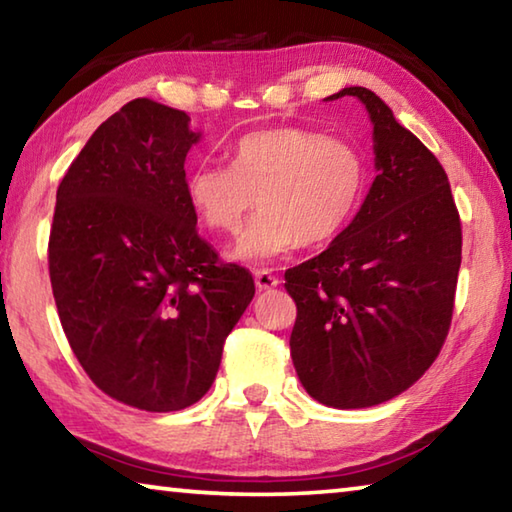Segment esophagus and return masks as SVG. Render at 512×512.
<instances>
[{
	"instance_id": "1",
	"label": "esophagus",
	"mask_w": 512,
	"mask_h": 512,
	"mask_svg": "<svg viewBox=\"0 0 512 512\" xmlns=\"http://www.w3.org/2000/svg\"><path fill=\"white\" fill-rule=\"evenodd\" d=\"M255 284H257L259 291H266V289L277 287L280 280H277V277L271 271H268V268H259V271H255Z\"/></svg>"
}]
</instances>
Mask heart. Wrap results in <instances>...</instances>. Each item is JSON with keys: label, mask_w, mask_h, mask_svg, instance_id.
I'll return each instance as SVG.
<instances>
[{"label": "heart", "mask_w": 512, "mask_h": 512, "mask_svg": "<svg viewBox=\"0 0 512 512\" xmlns=\"http://www.w3.org/2000/svg\"><path fill=\"white\" fill-rule=\"evenodd\" d=\"M366 185L357 146L300 126L241 135L230 149V167L201 162L185 176L189 205L219 235H235L255 203L262 205L232 250L239 262H268L300 244H329L359 212Z\"/></svg>", "instance_id": "heart-1"}]
</instances>
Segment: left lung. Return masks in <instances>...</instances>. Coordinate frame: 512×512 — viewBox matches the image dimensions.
<instances>
[{"instance_id":"8db88e82","label":"left lung","mask_w":512,"mask_h":512,"mask_svg":"<svg viewBox=\"0 0 512 512\" xmlns=\"http://www.w3.org/2000/svg\"><path fill=\"white\" fill-rule=\"evenodd\" d=\"M372 121L377 178L327 250L284 273L296 300L291 359L305 391L366 409L415 384L447 339L461 268V216L447 173L375 92L343 88Z\"/></svg>"}]
</instances>
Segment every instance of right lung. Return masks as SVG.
Returning a JSON list of instances; mask_svg holds the SVG:
<instances>
[{
    "mask_svg": "<svg viewBox=\"0 0 512 512\" xmlns=\"http://www.w3.org/2000/svg\"><path fill=\"white\" fill-rule=\"evenodd\" d=\"M183 110L128 101L56 192L49 277L69 348L103 393L151 413L210 391L223 343L255 296L244 266L198 237Z\"/></svg>",
    "mask_w": 512,
    "mask_h": 512,
    "instance_id": "1",
    "label": "right lung"
}]
</instances>
